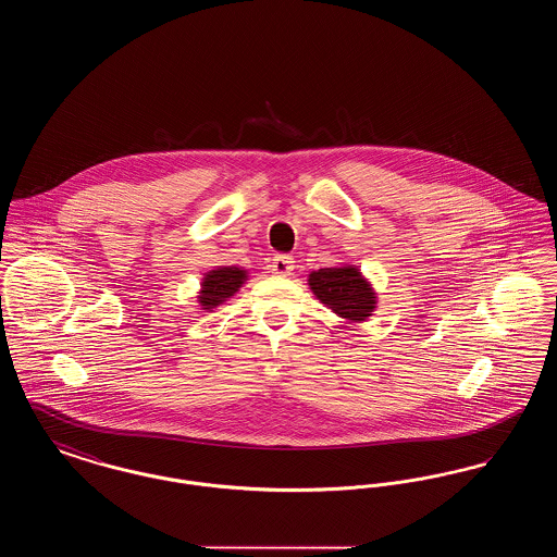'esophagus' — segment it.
Listing matches in <instances>:
<instances>
[{"label": "esophagus", "instance_id": "obj_1", "mask_svg": "<svg viewBox=\"0 0 557 557\" xmlns=\"http://www.w3.org/2000/svg\"><path fill=\"white\" fill-rule=\"evenodd\" d=\"M271 271H273L275 275H292V271H294V259H292L290 255H277V257L273 259V263H271Z\"/></svg>", "mask_w": 557, "mask_h": 557}]
</instances>
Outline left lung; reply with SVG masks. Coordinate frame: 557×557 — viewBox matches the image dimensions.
Returning a JSON list of instances; mask_svg holds the SVG:
<instances>
[{
  "mask_svg": "<svg viewBox=\"0 0 557 557\" xmlns=\"http://www.w3.org/2000/svg\"><path fill=\"white\" fill-rule=\"evenodd\" d=\"M319 300L346 321H366L375 309V292L357 267H325L309 275Z\"/></svg>",
  "mask_w": 557,
  "mask_h": 557,
  "instance_id": "8db88e82",
  "label": "left lung"
}]
</instances>
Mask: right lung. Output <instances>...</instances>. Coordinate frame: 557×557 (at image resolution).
<instances>
[{"label": "right lung", "instance_id": "1", "mask_svg": "<svg viewBox=\"0 0 557 557\" xmlns=\"http://www.w3.org/2000/svg\"><path fill=\"white\" fill-rule=\"evenodd\" d=\"M246 277H248L246 271L239 269V267L212 269L202 280V290H200V296H198L200 307L211 311L216 305L225 302L227 298H232L238 292Z\"/></svg>", "mask_w": 557, "mask_h": 557}]
</instances>
